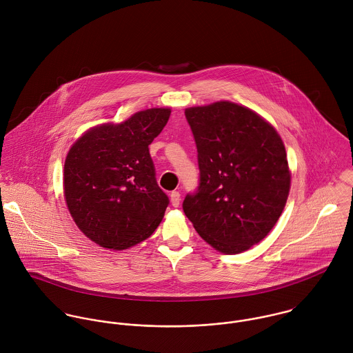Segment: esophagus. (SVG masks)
Segmentation results:
<instances>
[{
  "instance_id": "obj_1",
  "label": "esophagus",
  "mask_w": 353,
  "mask_h": 353,
  "mask_svg": "<svg viewBox=\"0 0 353 353\" xmlns=\"http://www.w3.org/2000/svg\"><path fill=\"white\" fill-rule=\"evenodd\" d=\"M170 199H171V203H172V206H179V202H181V194H179V192H172L171 194H170Z\"/></svg>"
}]
</instances>
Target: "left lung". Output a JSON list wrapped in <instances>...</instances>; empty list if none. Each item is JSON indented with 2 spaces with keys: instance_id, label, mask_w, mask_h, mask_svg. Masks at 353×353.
Returning a JSON list of instances; mask_svg holds the SVG:
<instances>
[{
  "instance_id": "1",
  "label": "left lung",
  "mask_w": 353,
  "mask_h": 353,
  "mask_svg": "<svg viewBox=\"0 0 353 353\" xmlns=\"http://www.w3.org/2000/svg\"><path fill=\"white\" fill-rule=\"evenodd\" d=\"M199 152L200 183L183 212L202 239L224 254L246 252L274 227L290 194L285 147L248 107L216 101L185 110Z\"/></svg>"
}]
</instances>
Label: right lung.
<instances>
[{
  "label": "right lung",
  "instance_id": "obj_1",
  "mask_svg": "<svg viewBox=\"0 0 353 353\" xmlns=\"http://www.w3.org/2000/svg\"><path fill=\"white\" fill-rule=\"evenodd\" d=\"M170 114V108H148L125 122L92 128L68 152V209L81 232L104 249L123 250L145 241L164 216L170 201L156 182L148 145Z\"/></svg>",
  "mask_w": 353,
  "mask_h": 353
}]
</instances>
